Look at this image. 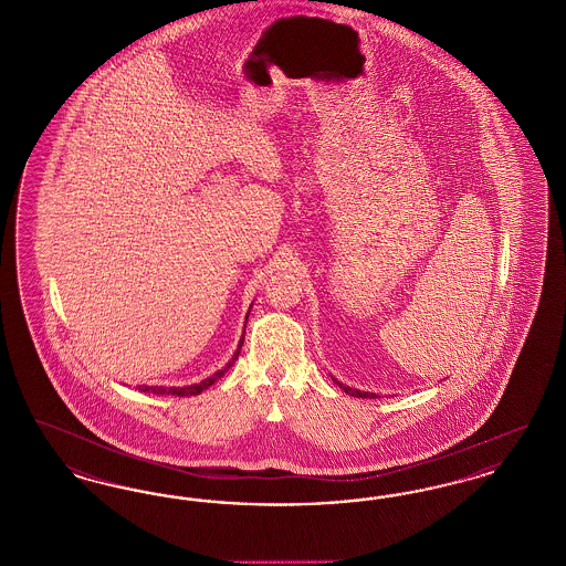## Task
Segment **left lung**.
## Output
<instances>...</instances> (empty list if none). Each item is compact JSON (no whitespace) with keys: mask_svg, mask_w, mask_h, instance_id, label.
<instances>
[{"mask_svg":"<svg viewBox=\"0 0 566 566\" xmlns=\"http://www.w3.org/2000/svg\"><path fill=\"white\" fill-rule=\"evenodd\" d=\"M333 381L346 392V395H350V397H358V399H376V392H363V390H356V388H350V386H346V384H342L339 379H335L333 377Z\"/></svg>","mask_w":566,"mask_h":566,"instance_id":"obj_1","label":"left lung"}]
</instances>
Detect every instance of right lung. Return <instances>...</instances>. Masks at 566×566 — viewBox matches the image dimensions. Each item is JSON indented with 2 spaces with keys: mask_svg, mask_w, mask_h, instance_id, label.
Returning a JSON list of instances; mask_svg holds the SVG:
<instances>
[{
  "mask_svg": "<svg viewBox=\"0 0 566 566\" xmlns=\"http://www.w3.org/2000/svg\"><path fill=\"white\" fill-rule=\"evenodd\" d=\"M252 307V305H250ZM250 314V312H248ZM248 314H245V323H248ZM243 333H245V328H243ZM243 346V335L242 339H240V344H238V350L233 352V356H231V360L222 367V369H218L216 374H212L210 377H206V379H201V381H197V384H189V386H146V384H139V386H135L139 392H148V395H174V397H195V395H201L203 390H208L212 384H214L216 379H220V377L224 376L231 367H233V363L238 360V356H240V350H242Z\"/></svg>",
  "mask_w": 566,
  "mask_h": 566,
  "instance_id": "obj_1",
  "label": "right lung"
}]
</instances>
